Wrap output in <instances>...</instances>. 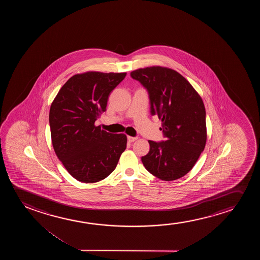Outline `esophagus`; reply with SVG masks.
<instances>
[{
	"label": "esophagus",
	"instance_id": "obj_1",
	"mask_svg": "<svg viewBox=\"0 0 260 260\" xmlns=\"http://www.w3.org/2000/svg\"><path fill=\"white\" fill-rule=\"evenodd\" d=\"M137 139H138V138H137V137H129V136H128V141L129 143L134 142V141H135V140H137Z\"/></svg>",
	"mask_w": 260,
	"mask_h": 260
}]
</instances>
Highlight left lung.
<instances>
[{"label": "left lung", "instance_id": "8db88e82", "mask_svg": "<svg viewBox=\"0 0 260 260\" xmlns=\"http://www.w3.org/2000/svg\"><path fill=\"white\" fill-rule=\"evenodd\" d=\"M149 95L152 115L161 120L166 140H148L149 153L142 156L151 174L176 180L192 170L206 144V112L202 98L178 72L151 67L132 72Z\"/></svg>", "mask_w": 260, "mask_h": 260}]
</instances>
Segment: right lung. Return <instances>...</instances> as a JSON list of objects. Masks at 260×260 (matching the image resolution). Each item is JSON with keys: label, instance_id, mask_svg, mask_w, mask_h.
I'll return each instance as SVG.
<instances>
[{"label": "right lung", "instance_id": "add662e5", "mask_svg": "<svg viewBox=\"0 0 260 260\" xmlns=\"http://www.w3.org/2000/svg\"><path fill=\"white\" fill-rule=\"evenodd\" d=\"M126 73L87 72L72 76L50 106L54 151L72 177L95 183L114 171L127 145L124 134H112L95 121L107 110L113 89Z\"/></svg>", "mask_w": 260, "mask_h": 260}]
</instances>
